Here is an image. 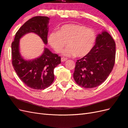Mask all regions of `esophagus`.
<instances>
[{
  "label": "esophagus",
  "instance_id": "obj_1",
  "mask_svg": "<svg viewBox=\"0 0 128 128\" xmlns=\"http://www.w3.org/2000/svg\"><path fill=\"white\" fill-rule=\"evenodd\" d=\"M67 60V58H64V57H62L61 58V61L62 62H65Z\"/></svg>",
  "mask_w": 128,
  "mask_h": 128
}]
</instances>
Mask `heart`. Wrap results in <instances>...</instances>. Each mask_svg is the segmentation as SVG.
Listing matches in <instances>:
<instances>
[{
	"label": "heart",
	"instance_id": "b5f03b06",
	"mask_svg": "<svg viewBox=\"0 0 128 128\" xmlns=\"http://www.w3.org/2000/svg\"><path fill=\"white\" fill-rule=\"evenodd\" d=\"M48 42L57 52L63 51L65 56L83 57L93 50L96 41V34L93 29L78 24L62 26L59 31H53L48 36Z\"/></svg>",
	"mask_w": 128,
	"mask_h": 128
}]
</instances>
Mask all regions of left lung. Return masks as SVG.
Returning a JSON list of instances; mask_svg holds the SVG:
<instances>
[{"mask_svg": "<svg viewBox=\"0 0 128 128\" xmlns=\"http://www.w3.org/2000/svg\"><path fill=\"white\" fill-rule=\"evenodd\" d=\"M116 44L107 32L98 35L92 51L77 60L73 74L76 83L85 88L96 87L108 78L115 63Z\"/></svg>", "mask_w": 128, "mask_h": 128, "instance_id": "left-lung-1", "label": "left lung"}]
</instances>
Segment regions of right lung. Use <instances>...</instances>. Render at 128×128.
Here are the masks:
<instances>
[{
  "mask_svg": "<svg viewBox=\"0 0 128 128\" xmlns=\"http://www.w3.org/2000/svg\"><path fill=\"white\" fill-rule=\"evenodd\" d=\"M49 20L46 16H35L29 20L17 32L11 44L12 64L14 71L24 84L36 90H44L52 84L54 79V69L60 64L61 58L44 47L40 57L25 60L20 53V39L26 34L34 32L46 44Z\"/></svg>",
  "mask_w": 128,
  "mask_h": 128,
  "instance_id": "right-lung-1",
  "label": "right lung"
}]
</instances>
